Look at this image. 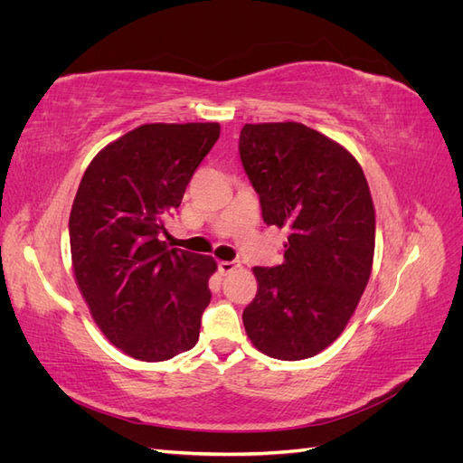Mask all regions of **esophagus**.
<instances>
[{
	"label": "esophagus",
	"instance_id": "1",
	"mask_svg": "<svg viewBox=\"0 0 463 463\" xmlns=\"http://www.w3.org/2000/svg\"><path fill=\"white\" fill-rule=\"evenodd\" d=\"M218 269H220V272L226 276V274H232L233 270H237L240 269V262H233V260H222V262H218Z\"/></svg>",
	"mask_w": 463,
	"mask_h": 463
}]
</instances>
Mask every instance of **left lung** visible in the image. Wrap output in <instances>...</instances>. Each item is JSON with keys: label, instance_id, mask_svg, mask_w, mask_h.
<instances>
[{"label": "left lung", "instance_id": "8db88e82", "mask_svg": "<svg viewBox=\"0 0 463 463\" xmlns=\"http://www.w3.org/2000/svg\"><path fill=\"white\" fill-rule=\"evenodd\" d=\"M240 154L264 222L289 232L284 262L253 269L245 332L269 357H313L345 330L369 282V184L352 152L298 121L245 123Z\"/></svg>", "mask_w": 463, "mask_h": 463}]
</instances>
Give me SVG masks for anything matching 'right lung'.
Listing matches in <instances>:
<instances>
[{
  "mask_svg": "<svg viewBox=\"0 0 463 463\" xmlns=\"http://www.w3.org/2000/svg\"><path fill=\"white\" fill-rule=\"evenodd\" d=\"M218 137L220 123H145L80 179L69 216L77 286L98 328L135 359H172L199 340L218 264L167 249L160 233Z\"/></svg>",
  "mask_w": 463,
  "mask_h": 463,
  "instance_id": "1",
  "label": "right lung"
}]
</instances>
